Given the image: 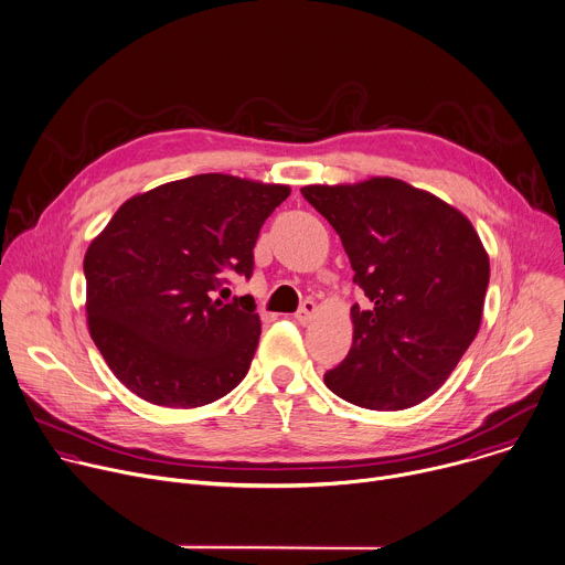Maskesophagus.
<instances>
[{
	"label": "esophagus",
	"instance_id": "34e87169",
	"mask_svg": "<svg viewBox=\"0 0 565 565\" xmlns=\"http://www.w3.org/2000/svg\"><path fill=\"white\" fill-rule=\"evenodd\" d=\"M315 315H317V303L312 301V299H306L303 303H301V308L297 310V315H295V319L299 321V324H310V321L315 319Z\"/></svg>",
	"mask_w": 565,
	"mask_h": 565
}]
</instances>
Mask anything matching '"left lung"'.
I'll use <instances>...</instances> for the list:
<instances>
[{
  "mask_svg": "<svg viewBox=\"0 0 565 565\" xmlns=\"http://www.w3.org/2000/svg\"><path fill=\"white\" fill-rule=\"evenodd\" d=\"M342 238L371 306L351 308L353 344L327 386L366 409H407L436 393L473 342L490 257L471 221L399 179L306 185Z\"/></svg>",
  "mask_w": 565,
  "mask_h": 565,
  "instance_id": "8db88e82",
  "label": "left lung"
}]
</instances>
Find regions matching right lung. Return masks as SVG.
<instances>
[{
	"instance_id": "right-lung-1",
	"label": "right lung",
	"mask_w": 565,
	"mask_h": 565,
	"mask_svg": "<svg viewBox=\"0 0 565 565\" xmlns=\"http://www.w3.org/2000/svg\"><path fill=\"white\" fill-rule=\"evenodd\" d=\"M288 185L199 174L127 199L85 255L87 327L114 375L158 407L194 409L246 377L262 335L253 297L216 299L253 275L264 221Z\"/></svg>"
}]
</instances>
